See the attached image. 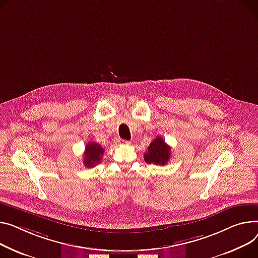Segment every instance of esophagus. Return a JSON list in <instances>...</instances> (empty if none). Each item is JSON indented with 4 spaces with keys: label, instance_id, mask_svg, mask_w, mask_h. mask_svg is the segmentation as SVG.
<instances>
[{
    "label": "esophagus",
    "instance_id": "1",
    "mask_svg": "<svg viewBox=\"0 0 258 258\" xmlns=\"http://www.w3.org/2000/svg\"><path fill=\"white\" fill-rule=\"evenodd\" d=\"M120 143H121V144H130L131 142L126 141V140H120Z\"/></svg>",
    "mask_w": 258,
    "mask_h": 258
}]
</instances>
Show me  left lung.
I'll list each match as a JSON object with an SVG mask.
<instances>
[{
	"mask_svg": "<svg viewBox=\"0 0 258 258\" xmlns=\"http://www.w3.org/2000/svg\"><path fill=\"white\" fill-rule=\"evenodd\" d=\"M171 157V148L165 143L162 137H157L148 146L144 153V160L148 164L166 165Z\"/></svg>",
	"mask_w": 258,
	"mask_h": 258,
	"instance_id": "8db88e82",
	"label": "left lung"
}]
</instances>
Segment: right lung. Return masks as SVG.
<instances>
[{"label":"right lung","mask_w":258,"mask_h":258,"mask_svg":"<svg viewBox=\"0 0 258 258\" xmlns=\"http://www.w3.org/2000/svg\"><path fill=\"white\" fill-rule=\"evenodd\" d=\"M105 153V149L96 142H88L86 144L84 153V165L88 168L94 167L100 163L102 156Z\"/></svg>","instance_id":"obj_1"}]
</instances>
